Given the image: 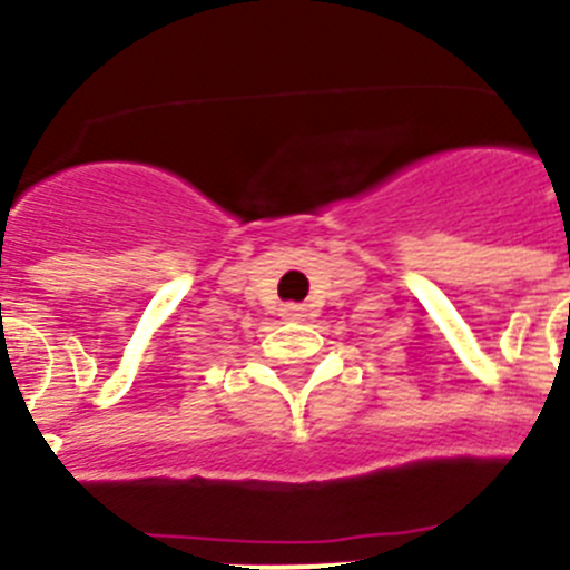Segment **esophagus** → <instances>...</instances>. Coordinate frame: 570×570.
<instances>
[{
  "label": "esophagus",
  "instance_id": "1",
  "mask_svg": "<svg viewBox=\"0 0 570 570\" xmlns=\"http://www.w3.org/2000/svg\"><path fill=\"white\" fill-rule=\"evenodd\" d=\"M282 316H285V320H302V316H305V308L296 305V302H288V305H282Z\"/></svg>",
  "mask_w": 570,
  "mask_h": 570
}]
</instances>
